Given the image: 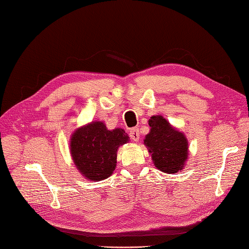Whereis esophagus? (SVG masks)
<instances>
[{
    "instance_id": "obj_1",
    "label": "esophagus",
    "mask_w": 249,
    "mask_h": 249,
    "mask_svg": "<svg viewBox=\"0 0 249 249\" xmlns=\"http://www.w3.org/2000/svg\"><path fill=\"white\" fill-rule=\"evenodd\" d=\"M129 137L133 141H139L140 139V131L138 128H133L129 131Z\"/></svg>"
}]
</instances>
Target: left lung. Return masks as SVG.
Segmentation results:
<instances>
[{
  "label": "left lung",
  "instance_id": "obj_1",
  "mask_svg": "<svg viewBox=\"0 0 249 249\" xmlns=\"http://www.w3.org/2000/svg\"><path fill=\"white\" fill-rule=\"evenodd\" d=\"M149 125L151 130L145 136L144 144L155 167L169 174L182 170L188 158L186 137L161 115L151 116Z\"/></svg>",
  "mask_w": 249,
  "mask_h": 249
}]
</instances>
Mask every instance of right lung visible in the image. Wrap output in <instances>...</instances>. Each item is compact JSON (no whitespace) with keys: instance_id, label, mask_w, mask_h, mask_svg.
<instances>
[{"instance_id":"right-lung-1","label":"right lung","mask_w":249,"mask_h":249,"mask_svg":"<svg viewBox=\"0 0 249 249\" xmlns=\"http://www.w3.org/2000/svg\"><path fill=\"white\" fill-rule=\"evenodd\" d=\"M128 141L124 129L108 130L104 122H92L72 133L70 143L71 158L87 179L103 181L113 173L118 149Z\"/></svg>"}]
</instances>
